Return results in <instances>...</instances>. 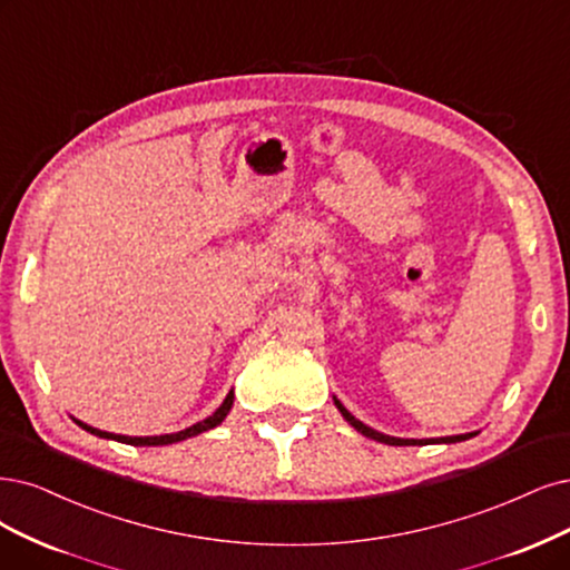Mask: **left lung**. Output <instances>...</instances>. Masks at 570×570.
<instances>
[{"instance_id":"left-lung-1","label":"left lung","mask_w":570,"mask_h":570,"mask_svg":"<svg viewBox=\"0 0 570 570\" xmlns=\"http://www.w3.org/2000/svg\"><path fill=\"white\" fill-rule=\"evenodd\" d=\"M333 402H335V406H338V411L343 413V417L347 420V423L356 430V432H362L364 436H368V439H375V441H381V444H390V446H428V444H455V441H465V439H470V436H474V432H470V434H458V436H441V439H399V436H390V434H383V432H375V430H371L368 425H364L362 420H356L341 402L338 399L333 396Z\"/></svg>"}]
</instances>
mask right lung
Returning a JSON list of instances; mask_svg holds the SVG:
<instances>
[{
  "instance_id": "right-lung-1",
  "label": "right lung",
  "mask_w": 570,
  "mask_h": 570,
  "mask_svg": "<svg viewBox=\"0 0 570 570\" xmlns=\"http://www.w3.org/2000/svg\"><path fill=\"white\" fill-rule=\"evenodd\" d=\"M232 404H235V392L229 390V394L225 396V402L216 409L214 415H208L206 420H202V423H197V425H193V428H187V430H180V432H174V434H159V436H124V434H112V432L96 430V428H91V425H87V423H81V420H77V417H72V420H75V423H77L81 430H87V432H91V434H96V436H102V439L121 441V444H131V446H166V444H176V441H183V439H189V436H197V434H202V432H206V430L218 428V425L223 423V420H225V415L229 413Z\"/></svg>"
}]
</instances>
